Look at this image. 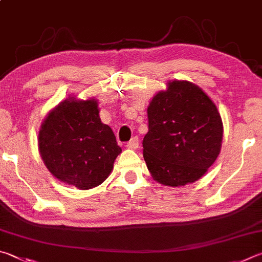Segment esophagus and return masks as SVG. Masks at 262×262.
<instances>
[{
  "label": "esophagus",
  "instance_id": "obj_1",
  "mask_svg": "<svg viewBox=\"0 0 262 262\" xmlns=\"http://www.w3.org/2000/svg\"><path fill=\"white\" fill-rule=\"evenodd\" d=\"M138 146H139V139H138V137H134V138H132V139L126 144V147L130 148V149L138 148Z\"/></svg>",
  "mask_w": 262,
  "mask_h": 262
}]
</instances>
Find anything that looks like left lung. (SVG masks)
<instances>
[{
  "label": "left lung",
  "instance_id": "obj_1",
  "mask_svg": "<svg viewBox=\"0 0 262 262\" xmlns=\"http://www.w3.org/2000/svg\"><path fill=\"white\" fill-rule=\"evenodd\" d=\"M144 159L153 180L184 186L200 180L217 159L223 123L203 89L187 80H170L147 108Z\"/></svg>",
  "mask_w": 262,
  "mask_h": 262
}]
</instances>
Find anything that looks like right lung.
<instances>
[{
    "mask_svg": "<svg viewBox=\"0 0 262 262\" xmlns=\"http://www.w3.org/2000/svg\"><path fill=\"white\" fill-rule=\"evenodd\" d=\"M98 100L68 98L41 123L38 146L54 177L79 190L105 181L122 149L110 126L101 122Z\"/></svg>",
    "mask_w": 262,
    "mask_h": 262,
    "instance_id": "obj_1",
    "label": "right lung"
}]
</instances>
